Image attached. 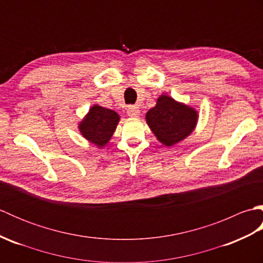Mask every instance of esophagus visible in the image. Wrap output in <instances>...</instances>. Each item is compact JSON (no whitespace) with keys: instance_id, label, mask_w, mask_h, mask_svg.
Segmentation results:
<instances>
[{"instance_id":"obj_1","label":"esophagus","mask_w":263,"mask_h":263,"mask_svg":"<svg viewBox=\"0 0 263 263\" xmlns=\"http://www.w3.org/2000/svg\"><path fill=\"white\" fill-rule=\"evenodd\" d=\"M127 115L130 117H138L139 115H140V109L136 107V106H128Z\"/></svg>"}]
</instances>
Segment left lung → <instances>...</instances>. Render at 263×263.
I'll use <instances>...</instances> for the list:
<instances>
[{
	"instance_id": "left-lung-1",
	"label": "left lung",
	"mask_w": 263,
	"mask_h": 263,
	"mask_svg": "<svg viewBox=\"0 0 263 263\" xmlns=\"http://www.w3.org/2000/svg\"><path fill=\"white\" fill-rule=\"evenodd\" d=\"M198 111L191 106L176 102L168 95H161L155 107L146 114V121L157 140L172 147L187 138L198 123Z\"/></svg>"
}]
</instances>
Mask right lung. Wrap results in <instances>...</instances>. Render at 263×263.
I'll return each instance as SVG.
<instances>
[{"label":"right lung","mask_w":263,"mask_h":263,"mask_svg":"<svg viewBox=\"0 0 263 263\" xmlns=\"http://www.w3.org/2000/svg\"><path fill=\"white\" fill-rule=\"evenodd\" d=\"M119 122L120 115L115 110L93 105L78 127L86 140L102 148L109 142Z\"/></svg>","instance_id":"obj_1"}]
</instances>
